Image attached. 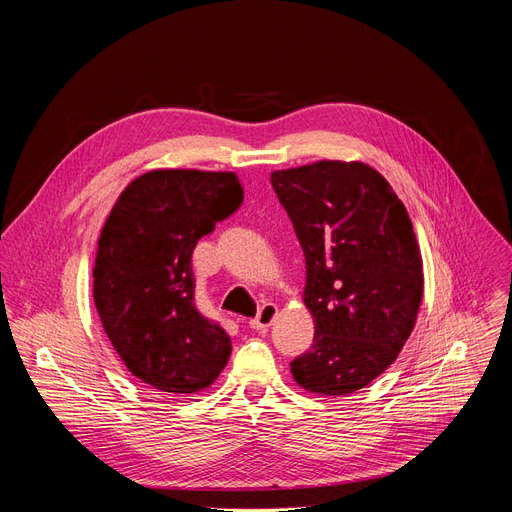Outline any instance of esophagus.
Returning <instances> with one entry per match:
<instances>
[{
    "label": "esophagus",
    "instance_id": "34e87169",
    "mask_svg": "<svg viewBox=\"0 0 512 512\" xmlns=\"http://www.w3.org/2000/svg\"><path fill=\"white\" fill-rule=\"evenodd\" d=\"M276 317H278V307H276L274 303H265V305L259 309L257 317L249 321V326H251L253 330H267V328H270V326L274 324Z\"/></svg>",
    "mask_w": 512,
    "mask_h": 512
}]
</instances>
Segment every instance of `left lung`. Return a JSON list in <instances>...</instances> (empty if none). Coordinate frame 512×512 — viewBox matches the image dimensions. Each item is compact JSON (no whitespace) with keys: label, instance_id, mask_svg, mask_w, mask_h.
<instances>
[{"label":"left lung","instance_id":"obj_1","mask_svg":"<svg viewBox=\"0 0 512 512\" xmlns=\"http://www.w3.org/2000/svg\"><path fill=\"white\" fill-rule=\"evenodd\" d=\"M272 186L305 253L303 301L315 324L292 378L319 396L353 394L396 361L415 328L423 259L407 207L363 161L276 170Z\"/></svg>","mask_w":512,"mask_h":512}]
</instances>
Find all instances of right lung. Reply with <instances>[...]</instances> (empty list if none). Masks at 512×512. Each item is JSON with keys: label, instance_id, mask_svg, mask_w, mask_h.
Masks as SVG:
<instances>
[{"label": "right lung", "instance_id": "right-lung-1", "mask_svg": "<svg viewBox=\"0 0 512 512\" xmlns=\"http://www.w3.org/2000/svg\"><path fill=\"white\" fill-rule=\"evenodd\" d=\"M242 197L234 172L151 170L124 188L101 228L93 265L101 326L126 369L155 390L197 394L230 359V336L193 303L191 257Z\"/></svg>", "mask_w": 512, "mask_h": 512}]
</instances>
